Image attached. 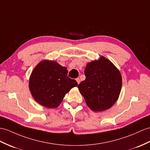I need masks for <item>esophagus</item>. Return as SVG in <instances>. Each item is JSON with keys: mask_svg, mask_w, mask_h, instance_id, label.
I'll list each match as a JSON object with an SVG mask.
<instances>
[{"mask_svg": "<svg viewBox=\"0 0 150 150\" xmlns=\"http://www.w3.org/2000/svg\"><path fill=\"white\" fill-rule=\"evenodd\" d=\"M76 81H77L78 84L80 83V79H79V78H76Z\"/></svg>", "mask_w": 150, "mask_h": 150, "instance_id": "1", "label": "esophagus"}]
</instances>
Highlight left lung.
<instances>
[{
    "label": "left lung",
    "mask_w": 150,
    "mask_h": 150,
    "mask_svg": "<svg viewBox=\"0 0 150 150\" xmlns=\"http://www.w3.org/2000/svg\"><path fill=\"white\" fill-rule=\"evenodd\" d=\"M86 79L78 86L88 106L94 111L110 108L117 100L122 88V76L104 57L87 64Z\"/></svg>",
    "instance_id": "left-lung-1"
}]
</instances>
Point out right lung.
Instances as JSON below:
<instances>
[{
	"label": "right lung",
	"instance_id": "add662e5",
	"mask_svg": "<svg viewBox=\"0 0 150 150\" xmlns=\"http://www.w3.org/2000/svg\"><path fill=\"white\" fill-rule=\"evenodd\" d=\"M66 67L56 62L44 60L33 70L29 88L33 97L46 108H57L72 88L78 86L75 79L67 76Z\"/></svg>",
	"mask_w": 150,
	"mask_h": 150
}]
</instances>
